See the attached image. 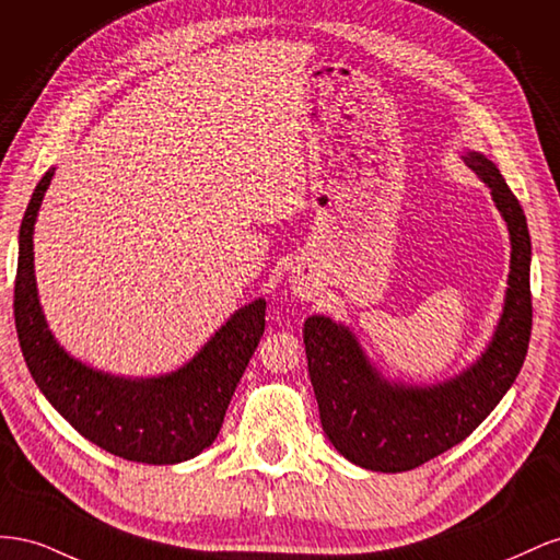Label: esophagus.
Wrapping results in <instances>:
<instances>
[{"label":"esophagus","instance_id":"34e87169","mask_svg":"<svg viewBox=\"0 0 560 560\" xmlns=\"http://www.w3.org/2000/svg\"><path fill=\"white\" fill-rule=\"evenodd\" d=\"M291 291L300 300H312L316 295V281L310 275H295L291 279Z\"/></svg>","mask_w":560,"mask_h":560}]
</instances>
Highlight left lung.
I'll return each mask as SVG.
<instances>
[{"label":"left lung","instance_id":"8db88e82","mask_svg":"<svg viewBox=\"0 0 560 560\" xmlns=\"http://www.w3.org/2000/svg\"><path fill=\"white\" fill-rule=\"evenodd\" d=\"M462 162L488 185L511 242L504 307L481 357L436 385H406L382 375L357 335L330 316L314 314L302 330L322 427L335 451L363 469L408 471L465 441L502 401L528 354V222L500 168L486 154L469 150Z\"/></svg>","mask_w":560,"mask_h":560}]
</instances>
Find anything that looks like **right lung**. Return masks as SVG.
<instances>
[{
  "mask_svg": "<svg viewBox=\"0 0 560 560\" xmlns=\"http://www.w3.org/2000/svg\"><path fill=\"white\" fill-rule=\"evenodd\" d=\"M56 168L37 183L19 232L13 314L32 380L62 418L98 448L145 465H178L215 441L234 389L265 332V298L236 310L178 371L124 377L60 347L46 324L35 279V222Z\"/></svg>",
  "mask_w": 560,
  "mask_h": 560,
  "instance_id": "1",
  "label": "right lung"
}]
</instances>
